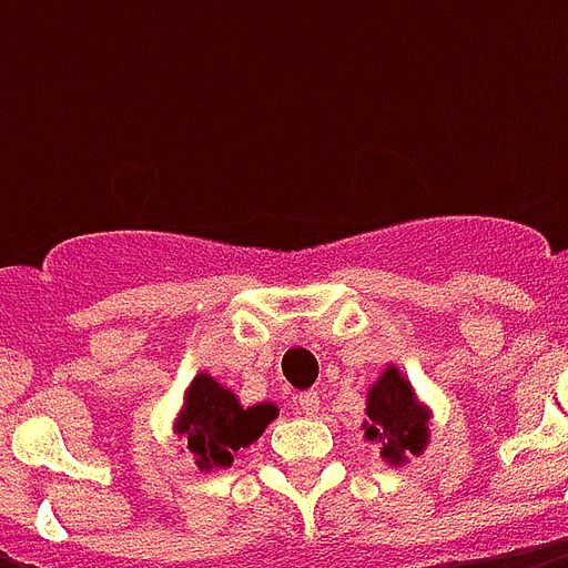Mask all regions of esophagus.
<instances>
[{"instance_id": "34e87169", "label": "esophagus", "mask_w": 568, "mask_h": 568, "mask_svg": "<svg viewBox=\"0 0 568 568\" xmlns=\"http://www.w3.org/2000/svg\"><path fill=\"white\" fill-rule=\"evenodd\" d=\"M297 406H301L306 415H318L321 395L318 392H303V395H297Z\"/></svg>"}]
</instances>
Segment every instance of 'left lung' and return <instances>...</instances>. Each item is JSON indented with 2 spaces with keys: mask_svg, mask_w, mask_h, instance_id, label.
<instances>
[{
  "mask_svg": "<svg viewBox=\"0 0 568 568\" xmlns=\"http://www.w3.org/2000/svg\"><path fill=\"white\" fill-rule=\"evenodd\" d=\"M368 422L363 424L365 439L377 442L379 457L388 466L406 463V454H422L430 439V409L418 404L413 386L395 365H388L379 379L368 388V404H365Z\"/></svg>",
  "mask_w": 568,
  "mask_h": 568,
  "instance_id": "left-lung-1",
  "label": "left lung"
}]
</instances>
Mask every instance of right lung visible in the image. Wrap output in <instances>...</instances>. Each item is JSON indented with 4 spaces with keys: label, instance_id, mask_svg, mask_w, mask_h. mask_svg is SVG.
<instances>
[{
    "label": "right lung",
    "instance_id": "obj_1",
    "mask_svg": "<svg viewBox=\"0 0 568 568\" xmlns=\"http://www.w3.org/2000/svg\"><path fill=\"white\" fill-rule=\"evenodd\" d=\"M276 418L274 404L241 406L230 388L209 374H196L185 392L176 433L185 436L200 471L230 468L232 457L262 436Z\"/></svg>",
    "mask_w": 568,
    "mask_h": 568
}]
</instances>
